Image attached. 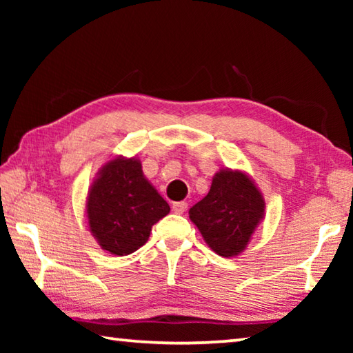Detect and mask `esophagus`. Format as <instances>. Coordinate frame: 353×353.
Instances as JSON below:
<instances>
[{
    "label": "esophagus",
    "mask_w": 353,
    "mask_h": 353,
    "mask_svg": "<svg viewBox=\"0 0 353 353\" xmlns=\"http://www.w3.org/2000/svg\"><path fill=\"white\" fill-rule=\"evenodd\" d=\"M185 210H187V202L181 201V202H174V204H172V212L174 213L182 214Z\"/></svg>",
    "instance_id": "obj_1"
}]
</instances>
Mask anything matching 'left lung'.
<instances>
[{"label":"left lung","instance_id":"8db88e82","mask_svg":"<svg viewBox=\"0 0 353 353\" xmlns=\"http://www.w3.org/2000/svg\"><path fill=\"white\" fill-rule=\"evenodd\" d=\"M265 214L266 202L254 179L230 168L214 172L208 194L190 208L207 246L225 259L246 250Z\"/></svg>","mask_w":353,"mask_h":353}]
</instances>
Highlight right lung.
Listing matches in <instances>:
<instances>
[{"mask_svg": "<svg viewBox=\"0 0 353 353\" xmlns=\"http://www.w3.org/2000/svg\"><path fill=\"white\" fill-rule=\"evenodd\" d=\"M170 205L143 174L140 159L115 155L97 172L85 198L88 232L112 255L135 252Z\"/></svg>", "mask_w": 353, "mask_h": 353, "instance_id": "right-lung-1", "label": "right lung"}]
</instances>
